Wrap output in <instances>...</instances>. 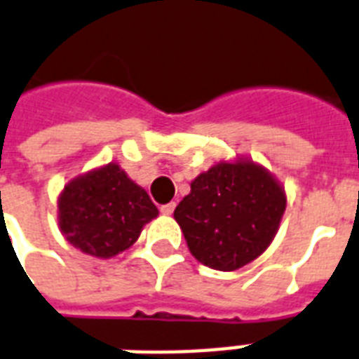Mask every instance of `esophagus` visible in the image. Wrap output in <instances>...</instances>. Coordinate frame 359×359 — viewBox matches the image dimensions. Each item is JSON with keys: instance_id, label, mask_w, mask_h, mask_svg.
<instances>
[{"instance_id": "obj_1", "label": "esophagus", "mask_w": 359, "mask_h": 359, "mask_svg": "<svg viewBox=\"0 0 359 359\" xmlns=\"http://www.w3.org/2000/svg\"><path fill=\"white\" fill-rule=\"evenodd\" d=\"M175 210V203H168V205H161L160 207V212L165 216H171Z\"/></svg>"}]
</instances>
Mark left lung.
I'll use <instances>...</instances> for the list:
<instances>
[{
  "instance_id": "obj_1",
  "label": "left lung",
  "mask_w": 359,
  "mask_h": 359,
  "mask_svg": "<svg viewBox=\"0 0 359 359\" xmlns=\"http://www.w3.org/2000/svg\"><path fill=\"white\" fill-rule=\"evenodd\" d=\"M284 210L286 190L277 177L252 158H235L191 180L173 216L199 264L235 271L269 248Z\"/></svg>"
}]
</instances>
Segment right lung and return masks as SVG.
<instances>
[{"instance_id": "1", "label": "right lung", "mask_w": 359, "mask_h": 359, "mask_svg": "<svg viewBox=\"0 0 359 359\" xmlns=\"http://www.w3.org/2000/svg\"><path fill=\"white\" fill-rule=\"evenodd\" d=\"M156 216L144 188L114 161L76 175L58 196V228L65 241L100 259L128 250Z\"/></svg>"}]
</instances>
